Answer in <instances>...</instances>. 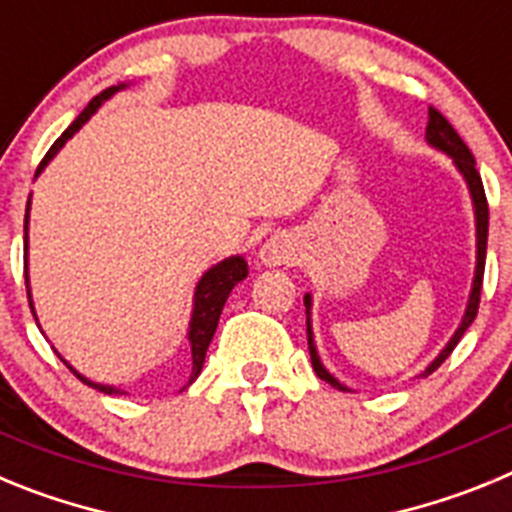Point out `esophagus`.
Returning <instances> with one entry per match:
<instances>
[{"label":"esophagus","instance_id":"obj_1","mask_svg":"<svg viewBox=\"0 0 512 512\" xmlns=\"http://www.w3.org/2000/svg\"><path fill=\"white\" fill-rule=\"evenodd\" d=\"M259 259L264 266H289L297 261V243L289 235H271L261 246Z\"/></svg>","mask_w":512,"mask_h":512}]
</instances>
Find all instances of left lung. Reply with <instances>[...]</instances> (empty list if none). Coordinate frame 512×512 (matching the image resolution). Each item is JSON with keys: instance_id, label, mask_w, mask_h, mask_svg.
Segmentation results:
<instances>
[{"instance_id": "left-lung-1", "label": "left lung", "mask_w": 512, "mask_h": 512, "mask_svg": "<svg viewBox=\"0 0 512 512\" xmlns=\"http://www.w3.org/2000/svg\"><path fill=\"white\" fill-rule=\"evenodd\" d=\"M425 140L431 143L433 148H438V151L449 153L451 158H454L456 169L464 174V179H467L469 184V192H472V202H474V215H477V271H474V284H472V295H469V305H467V312H464V320H461L459 330L454 333V338H451L449 343H446V348H443L441 354L436 356V361H433L428 369L423 372V377H428V374H433L438 369V366L443 364V361L449 359L451 351L456 348V343L461 341V336L467 333L469 325L474 323V318H477V310H479V295H482V277H485V256H487V228H490V207H487V197H485V187H482V176H479L477 171V164H474V156L472 151L467 148V143L459 138V133L454 130V125H451L446 117L441 115V112L436 110V107H428V128H425ZM305 307H307V348H310V361H312V369H315V374H318L323 382H328L330 387H336V390L341 392H348V387H343L341 382H338L333 374L325 369L323 364H320V356L318 351H315V343H312V328H310V295H305Z\"/></svg>"}]
</instances>
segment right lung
<instances>
[{
  "label": "right lung",
  "instance_id": "obj_1",
  "mask_svg": "<svg viewBox=\"0 0 512 512\" xmlns=\"http://www.w3.org/2000/svg\"><path fill=\"white\" fill-rule=\"evenodd\" d=\"M122 87H125V84H120V87L104 89L102 94H97V97H94L92 102H89L87 107H84V112H81V115L76 117L74 122H71L69 128L63 130V135L56 140V143H53L51 151L45 153V158H43V161H40V166H38V171H35V174H40V171L45 169V164H48V161H51L53 156H56L58 148H61L63 143H66V140H69L71 135H74L76 130H79L81 125H84V122H87L89 117L94 115V112H97L99 104H102L104 99H110L115 92H120ZM27 210H30V202H27ZM25 230H27V212H25ZM25 251H27V233H25ZM246 277H248V264H246V261H243L241 256H230V259H225V261H220V264H217V266H212V269L207 271L205 277L200 279V284H197V292H194L192 323H189V343H192V374H189V384H192L194 379L200 377L202 364H205L207 346H210L212 336H215L217 320H220V312H223V305H225V300H228L230 289H233L235 284L241 282V279H246ZM25 287H27V297H30V282H27V269H25ZM30 310H33V300H30ZM63 364L69 366L71 372H74L76 377L81 379V382L89 384V387H94V390L104 392V395H122V390H117V387H110V384L89 382L87 377H81V374L76 372V369L69 364V361H63Z\"/></svg>",
  "mask_w": 512,
  "mask_h": 512
}]
</instances>
